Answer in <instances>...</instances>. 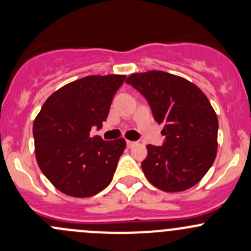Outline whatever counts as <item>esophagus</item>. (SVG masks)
Listing matches in <instances>:
<instances>
[{
	"label": "esophagus",
	"mask_w": 251,
	"mask_h": 251,
	"mask_svg": "<svg viewBox=\"0 0 251 251\" xmlns=\"http://www.w3.org/2000/svg\"><path fill=\"white\" fill-rule=\"evenodd\" d=\"M127 143V147L128 148H132V147H135L136 144H137V142H133V141H127L126 142Z\"/></svg>",
	"instance_id": "esophagus-1"
}]
</instances>
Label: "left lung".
<instances>
[{
  "label": "left lung",
  "instance_id": "1",
  "mask_svg": "<svg viewBox=\"0 0 251 251\" xmlns=\"http://www.w3.org/2000/svg\"><path fill=\"white\" fill-rule=\"evenodd\" d=\"M148 100L163 125V147L147 146L141 166L153 186L182 192L196 186L214 164L219 120L203 91L186 78L161 70L133 73L126 78Z\"/></svg>",
  "mask_w": 251,
  "mask_h": 251
}]
</instances>
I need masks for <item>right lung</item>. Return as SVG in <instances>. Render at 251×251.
Segmentation results:
<instances>
[{"instance_id": "right-lung-1", "label": "right lung", "mask_w": 251, "mask_h": 251, "mask_svg": "<svg viewBox=\"0 0 251 251\" xmlns=\"http://www.w3.org/2000/svg\"><path fill=\"white\" fill-rule=\"evenodd\" d=\"M126 75H90L47 98L34 121L35 155L48 181L62 193L88 198L113 179L126 141H103L90 131L107 120Z\"/></svg>"}]
</instances>
